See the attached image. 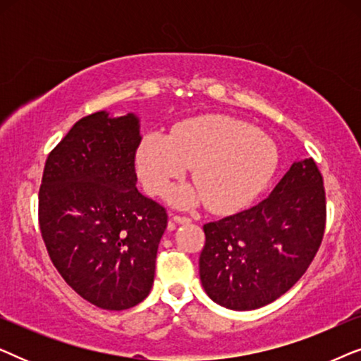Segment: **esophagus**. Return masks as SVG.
<instances>
[{
  "label": "esophagus",
  "mask_w": 361,
  "mask_h": 361,
  "mask_svg": "<svg viewBox=\"0 0 361 361\" xmlns=\"http://www.w3.org/2000/svg\"><path fill=\"white\" fill-rule=\"evenodd\" d=\"M190 219L189 216H184V215H172V219L169 221V228L174 226V224H190Z\"/></svg>",
  "instance_id": "34e87169"
}]
</instances>
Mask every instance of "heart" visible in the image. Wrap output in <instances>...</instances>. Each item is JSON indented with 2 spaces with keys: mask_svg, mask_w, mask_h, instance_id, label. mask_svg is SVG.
I'll return each mask as SVG.
<instances>
[{
  "mask_svg": "<svg viewBox=\"0 0 361 361\" xmlns=\"http://www.w3.org/2000/svg\"><path fill=\"white\" fill-rule=\"evenodd\" d=\"M278 161L269 136L225 115L185 120L169 136L147 133L137 149V172L149 194H161L192 167L195 184L177 187L171 200L180 207L207 202L219 214L253 200L274 176Z\"/></svg>",
  "mask_w": 361,
  "mask_h": 361,
  "instance_id": "obj_1",
  "label": "heart"
}]
</instances>
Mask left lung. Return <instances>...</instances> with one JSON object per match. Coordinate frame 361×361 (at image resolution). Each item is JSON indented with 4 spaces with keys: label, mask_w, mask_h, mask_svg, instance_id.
<instances>
[{
    "label": "left lung",
    "mask_w": 361,
    "mask_h": 361,
    "mask_svg": "<svg viewBox=\"0 0 361 361\" xmlns=\"http://www.w3.org/2000/svg\"><path fill=\"white\" fill-rule=\"evenodd\" d=\"M324 179L312 157L294 162L268 199L204 225L200 281L212 300L253 310L293 288L322 243Z\"/></svg>",
    "instance_id": "1"
}]
</instances>
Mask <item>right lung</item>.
Returning <instances> with one entry per match:
<instances>
[{
  "mask_svg": "<svg viewBox=\"0 0 361 361\" xmlns=\"http://www.w3.org/2000/svg\"><path fill=\"white\" fill-rule=\"evenodd\" d=\"M140 120L97 111L51 151L39 189V226L63 281L106 310L135 307L154 283L167 226L162 205L136 189Z\"/></svg>",
  "mask_w": 361,
  "mask_h": 361,
  "instance_id": "right-lung-1",
  "label": "right lung"
}]
</instances>
